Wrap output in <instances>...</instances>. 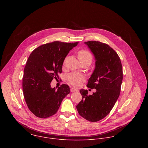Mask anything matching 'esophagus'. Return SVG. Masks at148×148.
Here are the masks:
<instances>
[{"instance_id": "obj_1", "label": "esophagus", "mask_w": 148, "mask_h": 148, "mask_svg": "<svg viewBox=\"0 0 148 148\" xmlns=\"http://www.w3.org/2000/svg\"><path fill=\"white\" fill-rule=\"evenodd\" d=\"M78 90H77L76 89H75V88H72L71 89V91L72 92H77Z\"/></svg>"}]
</instances>
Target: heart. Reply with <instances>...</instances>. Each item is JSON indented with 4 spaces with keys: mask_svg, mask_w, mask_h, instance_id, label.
Wrapping results in <instances>:
<instances>
[{
    "mask_svg": "<svg viewBox=\"0 0 148 148\" xmlns=\"http://www.w3.org/2000/svg\"><path fill=\"white\" fill-rule=\"evenodd\" d=\"M78 56L82 63L86 61H89L92 62V55L87 49H81L78 52ZM66 79L68 82L74 86H78L81 82L84 81L85 77L84 75L77 73H71L66 76Z\"/></svg>",
    "mask_w": 148,
    "mask_h": 148,
    "instance_id": "1",
    "label": "heart"
}]
</instances>
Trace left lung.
Returning <instances> with one entry per match:
<instances>
[{
    "label": "left lung",
    "mask_w": 148,
    "mask_h": 148,
    "mask_svg": "<svg viewBox=\"0 0 148 148\" xmlns=\"http://www.w3.org/2000/svg\"><path fill=\"white\" fill-rule=\"evenodd\" d=\"M85 44L96 59L95 69L86 85L96 89V92L89 95L87 90L80 89L82 100L76 108L85 120L97 122L110 113L120 96L123 67L118 54L108 44L98 41H89Z\"/></svg>",
    "instance_id": "left-lung-1"
}]
</instances>
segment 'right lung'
Returning <instances> with one entry per match:
<instances>
[{
  "mask_svg": "<svg viewBox=\"0 0 148 148\" xmlns=\"http://www.w3.org/2000/svg\"><path fill=\"white\" fill-rule=\"evenodd\" d=\"M78 42H49L30 54L24 69L23 91L28 108L36 117L44 119L56 114L70 93L68 85H61L56 90L51 87V83L53 79H59L65 57Z\"/></svg>",
  "mask_w": 148,
  "mask_h": 148,
  "instance_id": "obj_1",
  "label": "right lung"
}]
</instances>
